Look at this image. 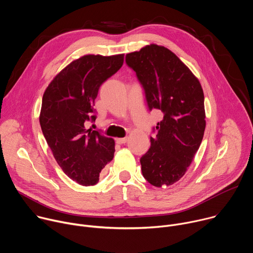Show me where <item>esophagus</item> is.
Segmentation results:
<instances>
[{"instance_id": "obj_1", "label": "esophagus", "mask_w": 253, "mask_h": 253, "mask_svg": "<svg viewBox=\"0 0 253 253\" xmlns=\"http://www.w3.org/2000/svg\"><path fill=\"white\" fill-rule=\"evenodd\" d=\"M127 141H128V137H124V138H118V139H116V142H117L118 144H125V143H127Z\"/></svg>"}]
</instances>
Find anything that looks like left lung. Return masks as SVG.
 Returning <instances> with one entry per match:
<instances>
[{
  "mask_svg": "<svg viewBox=\"0 0 253 253\" xmlns=\"http://www.w3.org/2000/svg\"><path fill=\"white\" fill-rule=\"evenodd\" d=\"M126 63L136 72L149 110L163 113L149 150L140 159L142 174L153 186L172 185L187 171L204 135L202 87L190 69L163 46L151 44L129 53Z\"/></svg>",
  "mask_w": 253,
  "mask_h": 253,
  "instance_id": "obj_1",
  "label": "left lung"
}]
</instances>
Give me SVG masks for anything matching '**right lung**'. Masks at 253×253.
Listing matches in <instances>:
<instances>
[{"instance_id": "right-lung-1", "label": "right lung", "mask_w": 253, "mask_h": 253, "mask_svg": "<svg viewBox=\"0 0 253 253\" xmlns=\"http://www.w3.org/2000/svg\"><path fill=\"white\" fill-rule=\"evenodd\" d=\"M123 62L124 54L85 55L57 74L43 95L44 137L64 173L83 186L95 185L114 156V140L85 126L96 120L93 106L100 86Z\"/></svg>"}]
</instances>
